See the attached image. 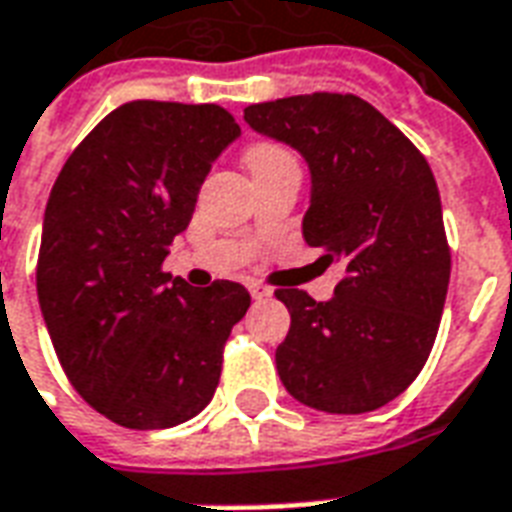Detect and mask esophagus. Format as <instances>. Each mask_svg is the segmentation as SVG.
I'll use <instances>...</instances> for the list:
<instances>
[{
	"label": "esophagus",
	"instance_id": "1",
	"mask_svg": "<svg viewBox=\"0 0 512 512\" xmlns=\"http://www.w3.org/2000/svg\"><path fill=\"white\" fill-rule=\"evenodd\" d=\"M249 293H252V298H255V301H263V298H271V295H274V290L266 285H257V282H252V285H249Z\"/></svg>",
	"mask_w": 512,
	"mask_h": 512
}]
</instances>
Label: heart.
Here are the masks:
<instances>
[{"label": "heart", "mask_w": 512, "mask_h": 512, "mask_svg": "<svg viewBox=\"0 0 512 512\" xmlns=\"http://www.w3.org/2000/svg\"><path fill=\"white\" fill-rule=\"evenodd\" d=\"M244 160L249 170L268 168V165H279V162H295L293 154L279 143H255V146L246 149Z\"/></svg>", "instance_id": "obj_1"}]
</instances>
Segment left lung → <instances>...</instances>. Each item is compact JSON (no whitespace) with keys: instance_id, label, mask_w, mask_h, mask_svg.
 Listing matches in <instances>:
<instances>
[{"instance_id":"obj_1","label":"left lung","mask_w":512,"mask_h":512,"mask_svg":"<svg viewBox=\"0 0 512 512\" xmlns=\"http://www.w3.org/2000/svg\"><path fill=\"white\" fill-rule=\"evenodd\" d=\"M244 121L304 157L306 244L323 249L325 266H342L331 301L276 290L290 312L279 380L312 410H380L423 369L448 295L450 249L429 162L355 94L257 102Z\"/></svg>"}]
</instances>
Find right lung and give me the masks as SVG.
<instances>
[{
  "mask_svg": "<svg viewBox=\"0 0 512 512\" xmlns=\"http://www.w3.org/2000/svg\"><path fill=\"white\" fill-rule=\"evenodd\" d=\"M241 135L219 105L135 100L64 162L45 206L37 298L67 380L124 429L195 418L249 309L238 282L189 287L162 271L211 162Z\"/></svg>",
  "mask_w": 512,
  "mask_h": 512,
  "instance_id": "obj_1",
  "label": "right lung"
}]
</instances>
